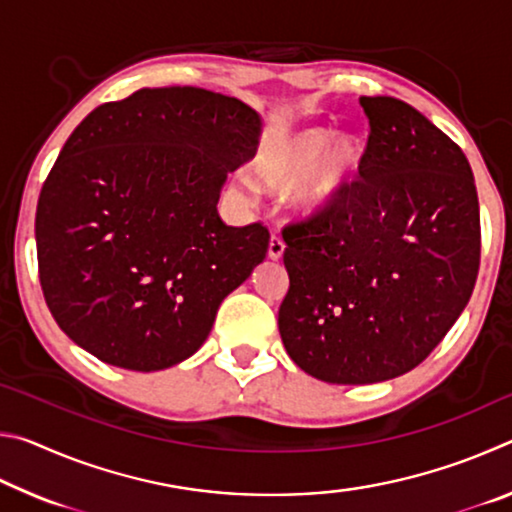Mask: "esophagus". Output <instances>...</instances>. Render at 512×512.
I'll list each match as a JSON object with an SVG mask.
<instances>
[{"instance_id":"esophagus-1","label":"esophagus","mask_w":512,"mask_h":512,"mask_svg":"<svg viewBox=\"0 0 512 512\" xmlns=\"http://www.w3.org/2000/svg\"><path fill=\"white\" fill-rule=\"evenodd\" d=\"M284 248H287V244H284V241L277 235H273L271 241H268V257H271L273 262H277V259H282V255H284Z\"/></svg>"}]
</instances>
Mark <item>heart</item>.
Listing matches in <instances>:
<instances>
[{
    "mask_svg": "<svg viewBox=\"0 0 512 512\" xmlns=\"http://www.w3.org/2000/svg\"><path fill=\"white\" fill-rule=\"evenodd\" d=\"M363 146L354 135H329L307 128L282 137L257 155L253 173L273 192H293V205L302 214H316L332 205L359 171Z\"/></svg>",
    "mask_w": 512,
    "mask_h": 512,
    "instance_id": "1",
    "label": "heart"
}]
</instances>
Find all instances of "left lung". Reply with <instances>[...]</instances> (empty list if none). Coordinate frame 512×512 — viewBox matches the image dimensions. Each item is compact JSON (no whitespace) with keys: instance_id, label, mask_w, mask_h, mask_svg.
I'll return each instance as SVG.
<instances>
[{"instance_id":"obj_1","label":"left lung","mask_w":512,"mask_h":512,"mask_svg":"<svg viewBox=\"0 0 512 512\" xmlns=\"http://www.w3.org/2000/svg\"><path fill=\"white\" fill-rule=\"evenodd\" d=\"M359 103L370 121L361 180L282 230V343L327 384H375L427 359L470 300L481 257L461 146L400 99Z\"/></svg>"}]
</instances>
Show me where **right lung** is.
Returning <instances> with one entry per match:
<instances>
[{"mask_svg": "<svg viewBox=\"0 0 512 512\" xmlns=\"http://www.w3.org/2000/svg\"><path fill=\"white\" fill-rule=\"evenodd\" d=\"M259 131L244 101L187 85L142 88L74 128L36 210L40 287L69 339L137 372L201 348L271 239L216 212Z\"/></svg>", "mask_w": 512, "mask_h": 512, "instance_id": "1", "label": "right lung"}]
</instances>
